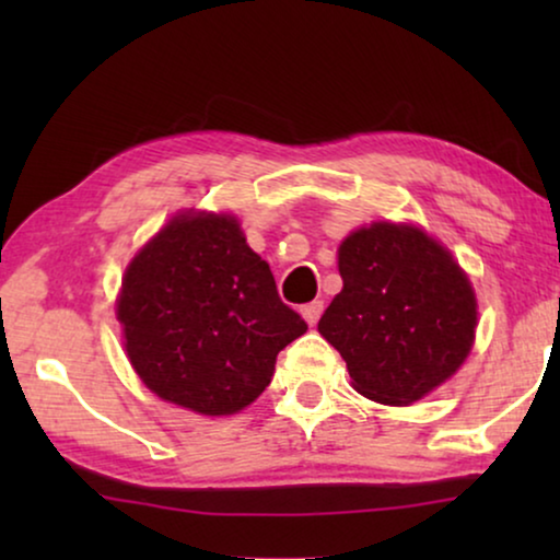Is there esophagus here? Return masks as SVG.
I'll use <instances>...</instances> for the list:
<instances>
[{"label":"esophagus","instance_id":"esophagus-1","mask_svg":"<svg viewBox=\"0 0 560 560\" xmlns=\"http://www.w3.org/2000/svg\"><path fill=\"white\" fill-rule=\"evenodd\" d=\"M320 313H324V301H313V303L303 305V308H301V316L305 318V324H308V326H316Z\"/></svg>","mask_w":560,"mask_h":560}]
</instances>
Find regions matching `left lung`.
Masks as SVG:
<instances>
[{
	"instance_id": "1",
	"label": "left lung",
	"mask_w": 560,
	"mask_h": 560,
	"mask_svg": "<svg viewBox=\"0 0 560 560\" xmlns=\"http://www.w3.org/2000/svg\"><path fill=\"white\" fill-rule=\"evenodd\" d=\"M339 275L343 288L318 334L359 395L412 405L462 370L477 339V293L423 226L382 219L354 229L339 244Z\"/></svg>"
}]
</instances>
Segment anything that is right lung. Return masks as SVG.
Returning <instances> with one entry per match:
<instances>
[{
    "instance_id": "obj_1",
    "label": "right lung",
    "mask_w": 560,
    "mask_h": 560,
    "mask_svg": "<svg viewBox=\"0 0 560 560\" xmlns=\"http://www.w3.org/2000/svg\"><path fill=\"white\" fill-rule=\"evenodd\" d=\"M117 320L142 385L206 418L255 402L280 351L308 328L280 301L240 219L201 209L178 211L135 252Z\"/></svg>"
}]
</instances>
